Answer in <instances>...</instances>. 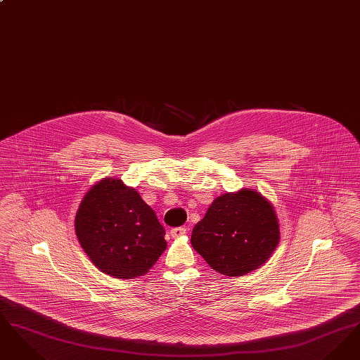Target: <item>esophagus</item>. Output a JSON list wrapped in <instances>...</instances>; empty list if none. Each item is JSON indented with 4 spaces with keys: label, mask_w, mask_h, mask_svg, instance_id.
<instances>
[{
    "label": "esophagus",
    "mask_w": 360,
    "mask_h": 360,
    "mask_svg": "<svg viewBox=\"0 0 360 360\" xmlns=\"http://www.w3.org/2000/svg\"><path fill=\"white\" fill-rule=\"evenodd\" d=\"M186 231H188L186 226H175V228H172V231H170V233H172V238H179V236L185 235Z\"/></svg>",
    "instance_id": "1"
}]
</instances>
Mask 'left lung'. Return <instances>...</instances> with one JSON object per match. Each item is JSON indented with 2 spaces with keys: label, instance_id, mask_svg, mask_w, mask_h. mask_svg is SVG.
Instances as JSON below:
<instances>
[{
  "label": "left lung",
  "instance_id": "1",
  "mask_svg": "<svg viewBox=\"0 0 360 360\" xmlns=\"http://www.w3.org/2000/svg\"><path fill=\"white\" fill-rule=\"evenodd\" d=\"M193 248L220 274L241 276L260 267L279 243L271 204L254 190L217 197L191 233Z\"/></svg>",
  "mask_w": 360,
  "mask_h": 360
}]
</instances>
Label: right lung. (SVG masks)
Returning <instances> with one entry per match:
<instances>
[{"instance_id": "add662e5", "label": "right lung", "mask_w": 360, "mask_h": 360, "mask_svg": "<svg viewBox=\"0 0 360 360\" xmlns=\"http://www.w3.org/2000/svg\"><path fill=\"white\" fill-rule=\"evenodd\" d=\"M75 233L103 273L124 279L146 274L167 247L151 206L120 179H103L86 193Z\"/></svg>"}]
</instances>
